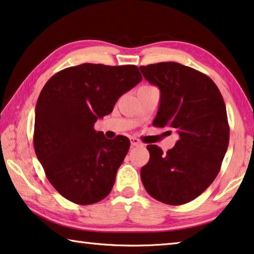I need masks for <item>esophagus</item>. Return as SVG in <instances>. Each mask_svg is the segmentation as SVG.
Masks as SVG:
<instances>
[{
	"label": "esophagus",
	"instance_id": "obj_1",
	"mask_svg": "<svg viewBox=\"0 0 254 254\" xmlns=\"http://www.w3.org/2000/svg\"><path fill=\"white\" fill-rule=\"evenodd\" d=\"M130 141H131V146H133V147H141L142 146V142L136 138H131Z\"/></svg>",
	"mask_w": 254,
	"mask_h": 254
}]
</instances>
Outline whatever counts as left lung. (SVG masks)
<instances>
[{"label":"left lung","mask_w":254,"mask_h":254,"mask_svg":"<svg viewBox=\"0 0 254 254\" xmlns=\"http://www.w3.org/2000/svg\"><path fill=\"white\" fill-rule=\"evenodd\" d=\"M160 90L154 127H173L180 139L164 154L149 144V162L140 171L146 191L160 202L179 206L199 196L220 171L229 126L218 87L208 75L176 62L140 66Z\"/></svg>","instance_id":"left-lung-1"}]
</instances>
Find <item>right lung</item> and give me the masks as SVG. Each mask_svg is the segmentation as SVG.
<instances>
[{
    "instance_id": "add662e5",
    "label": "right lung",
    "mask_w": 254,
    "mask_h": 254,
    "mask_svg": "<svg viewBox=\"0 0 254 254\" xmlns=\"http://www.w3.org/2000/svg\"><path fill=\"white\" fill-rule=\"evenodd\" d=\"M141 80L135 65L83 63L55 73L40 91L35 152L50 183L71 202L92 204L110 194L130 140L106 139L94 126Z\"/></svg>"
}]
</instances>
